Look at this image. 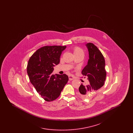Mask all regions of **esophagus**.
Here are the masks:
<instances>
[{
  "label": "esophagus",
  "mask_w": 133,
  "mask_h": 133,
  "mask_svg": "<svg viewBox=\"0 0 133 133\" xmlns=\"http://www.w3.org/2000/svg\"><path fill=\"white\" fill-rule=\"evenodd\" d=\"M74 79H75V78L73 76H71V75L69 76V80H73Z\"/></svg>",
  "instance_id": "1"
}]
</instances>
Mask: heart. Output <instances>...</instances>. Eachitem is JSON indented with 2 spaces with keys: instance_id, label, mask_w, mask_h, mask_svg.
Instances as JSON below:
<instances>
[{
  "instance_id": "heart-1",
  "label": "heart",
  "mask_w": 133,
  "mask_h": 133,
  "mask_svg": "<svg viewBox=\"0 0 133 133\" xmlns=\"http://www.w3.org/2000/svg\"><path fill=\"white\" fill-rule=\"evenodd\" d=\"M73 51H74V54H76L81 52H83V51L80 48L78 47H75L73 48Z\"/></svg>"
}]
</instances>
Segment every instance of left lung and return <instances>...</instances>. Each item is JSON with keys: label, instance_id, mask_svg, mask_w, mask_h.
Returning a JSON list of instances; mask_svg holds the SVG:
<instances>
[{"label": "left lung", "instance_id": "1", "mask_svg": "<svg viewBox=\"0 0 133 133\" xmlns=\"http://www.w3.org/2000/svg\"><path fill=\"white\" fill-rule=\"evenodd\" d=\"M88 49L89 59L87 65L82 71V74L87 77L88 84H82L79 88V94L87 97L92 92L101 88L104 85L106 77L105 59L101 51L92 43L86 44Z\"/></svg>", "mask_w": 133, "mask_h": 133}]
</instances>
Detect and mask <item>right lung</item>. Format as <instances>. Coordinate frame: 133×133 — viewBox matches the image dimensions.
Wrapping results in <instances>:
<instances>
[{
  "mask_svg": "<svg viewBox=\"0 0 133 133\" xmlns=\"http://www.w3.org/2000/svg\"><path fill=\"white\" fill-rule=\"evenodd\" d=\"M66 46H45L30 58L27 67L29 80L36 91L46 101L51 102L60 96L68 81V76L54 75L53 67L59 63Z\"/></svg>",
  "mask_w": 133,
  "mask_h": 133,
  "instance_id": "obj_1",
  "label": "right lung"
}]
</instances>
